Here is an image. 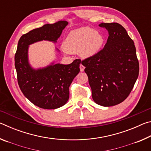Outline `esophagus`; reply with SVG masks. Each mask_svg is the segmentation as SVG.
I'll return each instance as SVG.
<instances>
[{
    "mask_svg": "<svg viewBox=\"0 0 151 151\" xmlns=\"http://www.w3.org/2000/svg\"><path fill=\"white\" fill-rule=\"evenodd\" d=\"M85 66L82 65V64H81V65H80V70H81V72H83L84 70H85Z\"/></svg>",
    "mask_w": 151,
    "mask_h": 151,
    "instance_id": "esophagus-1",
    "label": "esophagus"
}]
</instances>
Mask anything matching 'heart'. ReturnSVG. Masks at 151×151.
Listing matches in <instances>:
<instances>
[{"mask_svg":"<svg viewBox=\"0 0 151 151\" xmlns=\"http://www.w3.org/2000/svg\"><path fill=\"white\" fill-rule=\"evenodd\" d=\"M104 43L100 32L91 27H81L71 30L63 42V48L70 53H79L81 57H93L99 52Z\"/></svg>","mask_w":151,"mask_h":151,"instance_id":"obj_1","label":"heart"}]
</instances>
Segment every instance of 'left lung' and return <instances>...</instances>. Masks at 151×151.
Wrapping results in <instances>:
<instances>
[{"instance_id":"obj_1","label":"left lung","mask_w":151,"mask_h":151,"mask_svg":"<svg viewBox=\"0 0 151 151\" xmlns=\"http://www.w3.org/2000/svg\"><path fill=\"white\" fill-rule=\"evenodd\" d=\"M109 32L104 47L81 61L85 66L92 97L103 106H114L126 99L139 76V63L133 40L119 23H101Z\"/></svg>"}]
</instances>
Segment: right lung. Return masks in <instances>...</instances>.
<instances>
[{
	"mask_svg": "<svg viewBox=\"0 0 151 151\" xmlns=\"http://www.w3.org/2000/svg\"><path fill=\"white\" fill-rule=\"evenodd\" d=\"M67 24L65 20L45 24L22 35L18 43L14 57L18 83L24 95L40 108L55 109L65 105L70 84L80 72L81 60L76 59L69 65L52 63L35 69L29 63V46L42 40L56 42Z\"/></svg>",
	"mask_w": 151,
	"mask_h": 151,
	"instance_id": "add662e5",
	"label": "right lung"
}]
</instances>
